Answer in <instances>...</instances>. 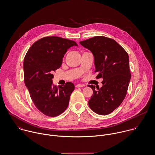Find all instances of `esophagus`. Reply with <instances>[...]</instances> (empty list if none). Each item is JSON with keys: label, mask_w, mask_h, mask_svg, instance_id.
<instances>
[{"label": "esophagus", "mask_w": 155, "mask_h": 155, "mask_svg": "<svg viewBox=\"0 0 155 155\" xmlns=\"http://www.w3.org/2000/svg\"><path fill=\"white\" fill-rule=\"evenodd\" d=\"M83 86H84L83 84H78L75 85V87H83Z\"/></svg>", "instance_id": "esophagus-1"}]
</instances>
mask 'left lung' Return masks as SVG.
Here are the masks:
<instances>
[{
  "mask_svg": "<svg viewBox=\"0 0 155 155\" xmlns=\"http://www.w3.org/2000/svg\"><path fill=\"white\" fill-rule=\"evenodd\" d=\"M94 56L96 78H102V86L88 85L93 90L89 101L91 110L99 115H107L116 110L126 95L131 74L129 56L113 39L97 36L80 42Z\"/></svg>",
  "mask_w": 155,
  "mask_h": 155,
  "instance_id": "obj_1",
  "label": "left lung"
}]
</instances>
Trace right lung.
<instances>
[{"label": "right lung", "instance_id": "obj_1", "mask_svg": "<svg viewBox=\"0 0 155 155\" xmlns=\"http://www.w3.org/2000/svg\"><path fill=\"white\" fill-rule=\"evenodd\" d=\"M77 43L58 36H46L36 41L27 52L23 63L25 83L36 107L44 114L56 117L67 108L75 89L67 82L53 85V73L62 65L68 49Z\"/></svg>", "mask_w": 155, "mask_h": 155}]
</instances>
